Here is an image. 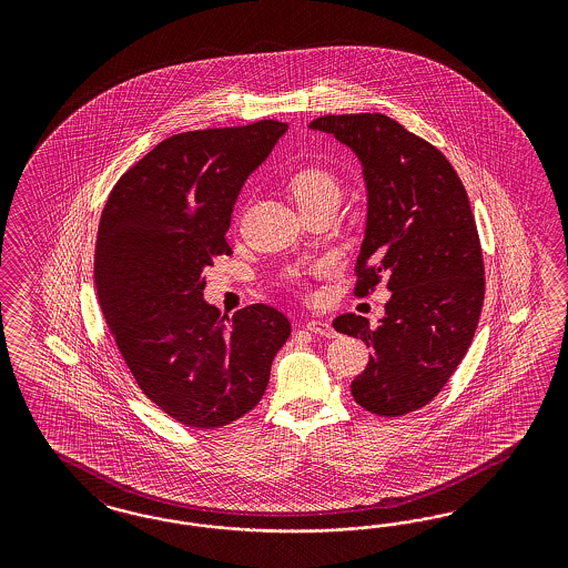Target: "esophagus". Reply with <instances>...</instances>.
Returning <instances> with one entry per match:
<instances>
[{
    "label": "esophagus",
    "mask_w": 568,
    "mask_h": 568,
    "mask_svg": "<svg viewBox=\"0 0 568 568\" xmlns=\"http://www.w3.org/2000/svg\"><path fill=\"white\" fill-rule=\"evenodd\" d=\"M306 328L314 335H321V337H337L335 328L331 327V323L327 321H308Z\"/></svg>",
    "instance_id": "34e87169"
}]
</instances>
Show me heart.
Returning <instances> with one entry per match:
<instances>
[{
  "instance_id": "b5f03b06",
  "label": "heart",
  "mask_w": 568,
  "mask_h": 568,
  "mask_svg": "<svg viewBox=\"0 0 568 568\" xmlns=\"http://www.w3.org/2000/svg\"><path fill=\"white\" fill-rule=\"evenodd\" d=\"M287 190L292 193L295 204L302 210L314 206L333 195H339L337 179L321 166H304L293 172L287 181Z\"/></svg>"
}]
</instances>
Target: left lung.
I'll list each match as a JSON object with an SVG mask.
<instances>
[{
	"mask_svg": "<svg viewBox=\"0 0 568 568\" xmlns=\"http://www.w3.org/2000/svg\"><path fill=\"white\" fill-rule=\"evenodd\" d=\"M310 129L358 155L368 195L354 293L385 281L377 327L342 314L339 333L375 349L352 396L378 416H404L437 396L475 337L485 297L481 243L460 176L429 141L385 114H328Z\"/></svg>",
	"mask_w": 568,
	"mask_h": 568,
	"instance_id": "8db88e82",
	"label": "left lung"
}]
</instances>
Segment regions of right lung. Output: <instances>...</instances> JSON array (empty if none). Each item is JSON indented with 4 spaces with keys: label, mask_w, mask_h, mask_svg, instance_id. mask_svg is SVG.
<instances>
[{
    "label": "right lung",
    "mask_w": 568,
    "mask_h": 568,
    "mask_svg": "<svg viewBox=\"0 0 568 568\" xmlns=\"http://www.w3.org/2000/svg\"><path fill=\"white\" fill-rule=\"evenodd\" d=\"M285 131L287 122L258 121L172 135L103 206L93 273L105 325L139 389L181 425L216 429L250 413L292 333L266 304L237 310L224 327L202 276L231 254L224 233L241 187Z\"/></svg>",
    "instance_id": "obj_1"
}]
</instances>
